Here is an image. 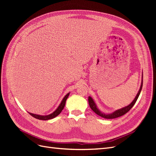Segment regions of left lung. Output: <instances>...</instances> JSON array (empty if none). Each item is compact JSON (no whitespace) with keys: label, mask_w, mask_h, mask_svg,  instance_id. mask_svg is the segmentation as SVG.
I'll use <instances>...</instances> for the list:
<instances>
[{"label":"left lung","mask_w":156,"mask_h":156,"mask_svg":"<svg viewBox=\"0 0 156 156\" xmlns=\"http://www.w3.org/2000/svg\"><path fill=\"white\" fill-rule=\"evenodd\" d=\"M143 74H142V81H141V84L140 87L139 88V90L138 92V93L136 94V95L135 96V98H134V100H133L129 105H128L126 107H124L122 108H120V109L116 110L115 111L112 112L111 113H109V114H107V113H104L101 112L99 108H98V106L96 105V103H95V101H94V100L92 99V98L91 96H88V103L90 107L91 108V109L97 114L98 116H100L102 118H104V119H116V118L120 117L122 115H125L126 113H127L128 112L131 108L133 107V105H135V102L137 100V99L140 95V93L141 92V90H142L143 88Z\"/></svg>","instance_id":"left-lung-1"}]
</instances>
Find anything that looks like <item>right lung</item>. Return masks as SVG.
Returning a JSON list of instances; mask_svg holds the SVG:
<instances>
[{
	"mask_svg": "<svg viewBox=\"0 0 156 156\" xmlns=\"http://www.w3.org/2000/svg\"><path fill=\"white\" fill-rule=\"evenodd\" d=\"M69 94H70V92H68L66 94V95L64 97V98L62 99V100L61 101L60 105H58V107L57 108H56V109L54 112L51 113V114H49L48 115H40L33 114V113H31V112H29V113L32 116L34 117V118H36V119H39V120H48L53 119H54V118H55L56 116H57L63 110V108H64V107L65 106V104H66V100H67V98H68Z\"/></svg>",
	"mask_w": 156,
	"mask_h": 156,
	"instance_id": "right-lung-1",
	"label": "right lung"
}]
</instances>
